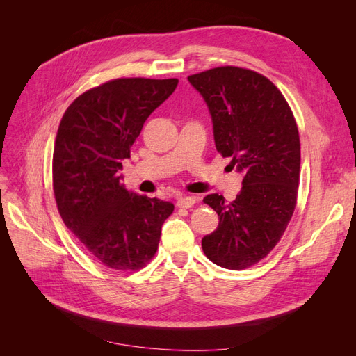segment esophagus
I'll use <instances>...</instances> for the list:
<instances>
[{
  "label": "esophagus",
  "mask_w": 356,
  "mask_h": 356,
  "mask_svg": "<svg viewBox=\"0 0 356 356\" xmlns=\"http://www.w3.org/2000/svg\"><path fill=\"white\" fill-rule=\"evenodd\" d=\"M196 202H197V199L195 196H184V197H179L177 200V207L178 208H191V207H195Z\"/></svg>",
  "instance_id": "1"
}]
</instances>
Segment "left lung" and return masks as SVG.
Instances as JSON below:
<instances>
[{"label":"left lung","mask_w":356,"mask_h":356,"mask_svg":"<svg viewBox=\"0 0 356 356\" xmlns=\"http://www.w3.org/2000/svg\"><path fill=\"white\" fill-rule=\"evenodd\" d=\"M208 105L217 152L243 174L233 202L209 195L218 227L202 239L212 263L242 270L270 252L293 217L300 181V138L284 95L264 75L218 67L188 77Z\"/></svg>","instance_id":"8db88e82"}]
</instances>
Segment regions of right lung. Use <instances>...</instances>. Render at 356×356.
Returning <instances> with one entry per match:
<instances>
[{
    "label": "right lung",
    "mask_w": 356,
    "mask_h": 356,
    "mask_svg": "<svg viewBox=\"0 0 356 356\" xmlns=\"http://www.w3.org/2000/svg\"><path fill=\"white\" fill-rule=\"evenodd\" d=\"M177 79H117L80 95L63 114L53 152V191L67 227L104 266L138 270L154 257L174 203L122 184L123 160Z\"/></svg>",
    "instance_id": "add662e5"
}]
</instances>
